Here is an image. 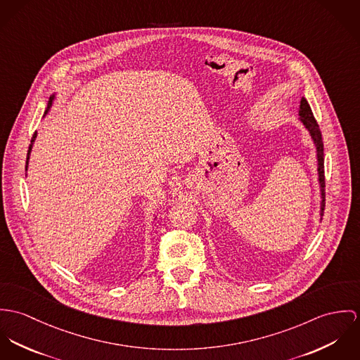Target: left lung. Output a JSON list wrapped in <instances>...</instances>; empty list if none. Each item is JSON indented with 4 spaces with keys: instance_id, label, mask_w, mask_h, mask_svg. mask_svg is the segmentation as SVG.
Masks as SVG:
<instances>
[{
    "instance_id": "left-lung-1",
    "label": "left lung",
    "mask_w": 360,
    "mask_h": 360,
    "mask_svg": "<svg viewBox=\"0 0 360 360\" xmlns=\"http://www.w3.org/2000/svg\"><path fill=\"white\" fill-rule=\"evenodd\" d=\"M300 120L304 124V127L309 131V135L316 146V158H318V175H319L320 185V217H323L324 211V153H323V139L320 132L319 125L314 117V113L311 110V106L305 98H301L300 105Z\"/></svg>"
}]
</instances>
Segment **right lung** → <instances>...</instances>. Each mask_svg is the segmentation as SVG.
I'll list each match as a JSON object with an SVG mask.
<instances>
[{"label":"right lung","instance_id":"1","mask_svg":"<svg viewBox=\"0 0 360 360\" xmlns=\"http://www.w3.org/2000/svg\"><path fill=\"white\" fill-rule=\"evenodd\" d=\"M53 99H55V94L49 98V101H48V106H46V110H45V113H44V116L49 112V109H51V106H52V103H53ZM36 138H37V132H34V135H33V138H32V143H30V146H29V152H27V160H26V169H27V164H29V159H30V152H32V148H33V143H34V141H36Z\"/></svg>","mask_w":360,"mask_h":360}]
</instances>
